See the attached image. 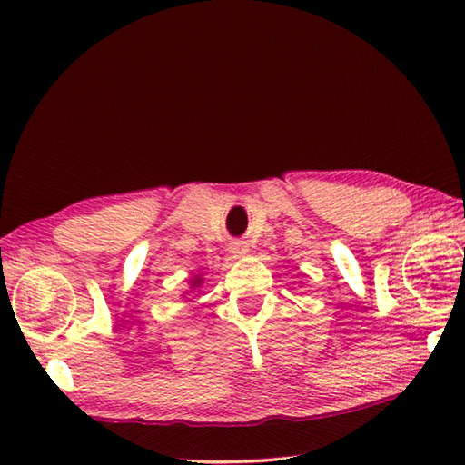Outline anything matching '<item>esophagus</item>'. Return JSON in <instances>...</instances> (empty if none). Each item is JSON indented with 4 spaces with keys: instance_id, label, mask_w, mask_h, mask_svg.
Wrapping results in <instances>:
<instances>
[{
    "instance_id": "34e87169",
    "label": "esophagus",
    "mask_w": 465,
    "mask_h": 465,
    "mask_svg": "<svg viewBox=\"0 0 465 465\" xmlns=\"http://www.w3.org/2000/svg\"><path fill=\"white\" fill-rule=\"evenodd\" d=\"M248 243H245V242H233L232 243V253H235V255H245V253H248Z\"/></svg>"
}]
</instances>
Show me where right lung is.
<instances>
[{
    "instance_id": "add662e5",
    "label": "right lung",
    "mask_w": 465,
    "mask_h": 465,
    "mask_svg": "<svg viewBox=\"0 0 465 465\" xmlns=\"http://www.w3.org/2000/svg\"><path fill=\"white\" fill-rule=\"evenodd\" d=\"M200 283H202V278H195V282L192 283V288H200Z\"/></svg>"
}]
</instances>
